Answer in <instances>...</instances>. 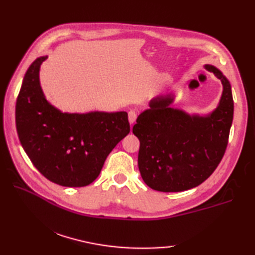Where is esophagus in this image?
Returning a JSON list of instances; mask_svg holds the SVG:
<instances>
[{"mask_svg": "<svg viewBox=\"0 0 255 255\" xmlns=\"http://www.w3.org/2000/svg\"><path fill=\"white\" fill-rule=\"evenodd\" d=\"M136 119H137V113L134 112V111H130L128 113V121H129V123H130L131 125L136 122Z\"/></svg>", "mask_w": 255, "mask_h": 255, "instance_id": "obj_1", "label": "esophagus"}]
</instances>
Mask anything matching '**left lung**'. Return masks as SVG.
Wrapping results in <instances>:
<instances>
[{"label": "left lung", "instance_id": "obj_1", "mask_svg": "<svg viewBox=\"0 0 255 255\" xmlns=\"http://www.w3.org/2000/svg\"><path fill=\"white\" fill-rule=\"evenodd\" d=\"M205 69L223 83L219 104L209 115H189L171 107L173 94L150 101L132 132L140 141L138 166L142 180L159 192H183L213 174L226 152L234 119L230 82L210 64Z\"/></svg>", "mask_w": 255, "mask_h": 255}]
</instances>
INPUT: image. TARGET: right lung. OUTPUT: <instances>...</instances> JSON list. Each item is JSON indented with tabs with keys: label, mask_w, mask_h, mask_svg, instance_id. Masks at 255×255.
Here are the masks:
<instances>
[{
	"label": "right lung",
	"mask_w": 255,
	"mask_h": 255,
	"mask_svg": "<svg viewBox=\"0 0 255 255\" xmlns=\"http://www.w3.org/2000/svg\"><path fill=\"white\" fill-rule=\"evenodd\" d=\"M30 64L16 101V129L26 154L48 180L82 187L100 175L107 155L130 131L126 112L62 113L46 100L40 66Z\"/></svg>",
	"instance_id": "add662e5"
}]
</instances>
